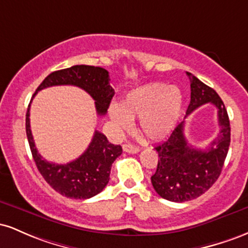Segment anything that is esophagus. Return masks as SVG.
<instances>
[{"label":"esophagus","mask_w":248,"mask_h":248,"mask_svg":"<svg viewBox=\"0 0 248 248\" xmlns=\"http://www.w3.org/2000/svg\"><path fill=\"white\" fill-rule=\"evenodd\" d=\"M122 149H124V153H128V154H136L140 152V148L133 146V144H129V143H124V146H122Z\"/></svg>","instance_id":"esophagus-1"}]
</instances>
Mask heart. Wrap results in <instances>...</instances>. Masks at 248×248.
<instances>
[{
	"label": "heart",
	"instance_id": "1",
	"mask_svg": "<svg viewBox=\"0 0 248 248\" xmlns=\"http://www.w3.org/2000/svg\"><path fill=\"white\" fill-rule=\"evenodd\" d=\"M182 108L183 95L177 87L150 84L127 93L121 107L112 105L109 116L120 130H129L132 120H140L142 135L149 141H161L175 130Z\"/></svg>",
	"mask_w": 248,
	"mask_h": 248
}]
</instances>
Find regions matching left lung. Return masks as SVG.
<instances>
[{"label":"left lung","instance_id":"obj_1","mask_svg":"<svg viewBox=\"0 0 248 248\" xmlns=\"http://www.w3.org/2000/svg\"><path fill=\"white\" fill-rule=\"evenodd\" d=\"M186 75L191 87V100L186 115L210 102L217 107L220 130L206 149H197L187 143L184 136V122H182L168 140L155 147L158 163L156 172L152 176L153 186L162 198L176 203L197 198L215 184L223 169L231 142L229 115L220 96L191 73L186 72Z\"/></svg>","mask_w":248,"mask_h":248}]
</instances>
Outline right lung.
<instances>
[{"mask_svg": "<svg viewBox=\"0 0 248 248\" xmlns=\"http://www.w3.org/2000/svg\"><path fill=\"white\" fill-rule=\"evenodd\" d=\"M108 71L90 65H75L69 69L50 73L36 90L35 94L46 87L72 85L80 87L95 101L98 115H105L109 107L114 90L109 85ZM32 101V99H31ZM25 118V130L37 169L52 189L67 198L87 199L100 193L109 181L110 167L122 154L121 146L109 143L104 134L95 130L90 146L82 155L66 164L45 161L39 155L30 129V105Z\"/></svg>", "mask_w": 248, "mask_h": 248, "instance_id": "obj_1", "label": "right lung"}]
</instances>
